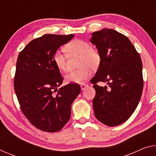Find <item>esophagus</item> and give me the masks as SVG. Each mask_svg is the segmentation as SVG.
Listing matches in <instances>:
<instances>
[{"label":"esophagus","mask_w":156,"mask_h":156,"mask_svg":"<svg viewBox=\"0 0 156 156\" xmlns=\"http://www.w3.org/2000/svg\"><path fill=\"white\" fill-rule=\"evenodd\" d=\"M88 87V85L87 84H80V88H81V89L82 90H84V89H85V88H87Z\"/></svg>","instance_id":"34e87169"}]
</instances>
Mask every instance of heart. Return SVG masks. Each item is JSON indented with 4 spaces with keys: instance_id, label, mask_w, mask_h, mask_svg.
Listing matches in <instances>:
<instances>
[{
    "instance_id": "obj_1",
    "label": "heart",
    "mask_w": 156,
    "mask_h": 156,
    "mask_svg": "<svg viewBox=\"0 0 156 156\" xmlns=\"http://www.w3.org/2000/svg\"><path fill=\"white\" fill-rule=\"evenodd\" d=\"M65 49L71 56L80 55L78 69L71 71L65 76L67 83H80L91 74V68L96 69L100 65L101 56L96 49L85 41L76 39L65 46ZM54 61L60 70L67 72L69 69L68 56L62 50H57L54 54Z\"/></svg>"
}]
</instances>
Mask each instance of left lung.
<instances>
[{
	"instance_id": "8db88e82",
	"label": "left lung",
	"mask_w": 156,
	"mask_h": 156,
	"mask_svg": "<svg viewBox=\"0 0 156 156\" xmlns=\"http://www.w3.org/2000/svg\"><path fill=\"white\" fill-rule=\"evenodd\" d=\"M90 41L101 56L96 75L91 80L96 90L95 116L105 125H120L134 112L142 96L140 56L127 37L112 29L95 31ZM98 81L107 82L108 87L97 86Z\"/></svg>"
}]
</instances>
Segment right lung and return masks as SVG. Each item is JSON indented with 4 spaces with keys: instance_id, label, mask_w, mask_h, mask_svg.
<instances>
[{
    "instance_id": "obj_1",
    "label": "right lung",
    "mask_w": 156,
    "mask_h": 156,
    "mask_svg": "<svg viewBox=\"0 0 156 156\" xmlns=\"http://www.w3.org/2000/svg\"><path fill=\"white\" fill-rule=\"evenodd\" d=\"M73 36L45 34L31 41L18 55L16 94L25 117L42 131H60L69 120L72 102L81 91L80 85L72 83L58 89L63 78L54 61V53Z\"/></svg>"
}]
</instances>
